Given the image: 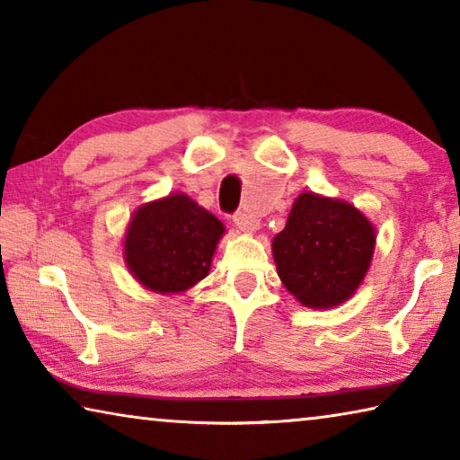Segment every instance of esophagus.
<instances>
[{
	"mask_svg": "<svg viewBox=\"0 0 460 460\" xmlns=\"http://www.w3.org/2000/svg\"><path fill=\"white\" fill-rule=\"evenodd\" d=\"M233 223H235L241 231H255L260 227V221L247 211H237L233 215Z\"/></svg>",
	"mask_w": 460,
	"mask_h": 460,
	"instance_id": "1",
	"label": "esophagus"
}]
</instances>
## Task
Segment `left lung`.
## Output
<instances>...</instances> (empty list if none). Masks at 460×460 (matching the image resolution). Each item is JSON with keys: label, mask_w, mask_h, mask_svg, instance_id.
<instances>
[{"label": "left lung", "mask_w": 460, "mask_h": 460, "mask_svg": "<svg viewBox=\"0 0 460 460\" xmlns=\"http://www.w3.org/2000/svg\"><path fill=\"white\" fill-rule=\"evenodd\" d=\"M376 231L355 207L305 192L274 237L278 276L310 308L345 302L367 274Z\"/></svg>", "instance_id": "left-lung-1"}]
</instances>
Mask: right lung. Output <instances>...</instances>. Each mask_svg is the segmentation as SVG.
<instances>
[{"mask_svg":"<svg viewBox=\"0 0 460 460\" xmlns=\"http://www.w3.org/2000/svg\"><path fill=\"white\" fill-rule=\"evenodd\" d=\"M223 223L186 194L144 205L126 235V260L139 284L160 294L189 290L208 274Z\"/></svg>","mask_w":460,"mask_h":460,"instance_id":"1","label":"right lung"}]
</instances>
